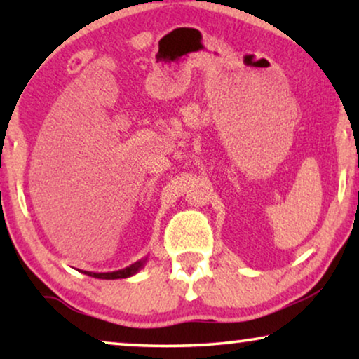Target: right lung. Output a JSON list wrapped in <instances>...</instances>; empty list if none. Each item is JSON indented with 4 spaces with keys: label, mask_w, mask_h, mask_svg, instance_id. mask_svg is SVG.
<instances>
[{
    "label": "right lung",
    "mask_w": 359,
    "mask_h": 359,
    "mask_svg": "<svg viewBox=\"0 0 359 359\" xmlns=\"http://www.w3.org/2000/svg\"><path fill=\"white\" fill-rule=\"evenodd\" d=\"M147 258H142L139 259V262L132 263L130 266H127L124 269H119V271H111V273H91V271H85V274H88V276L91 278H97V279H122V278H130L134 276V274H137L140 271L142 268L145 266L147 263Z\"/></svg>",
    "instance_id": "right-lung-1"
}]
</instances>
